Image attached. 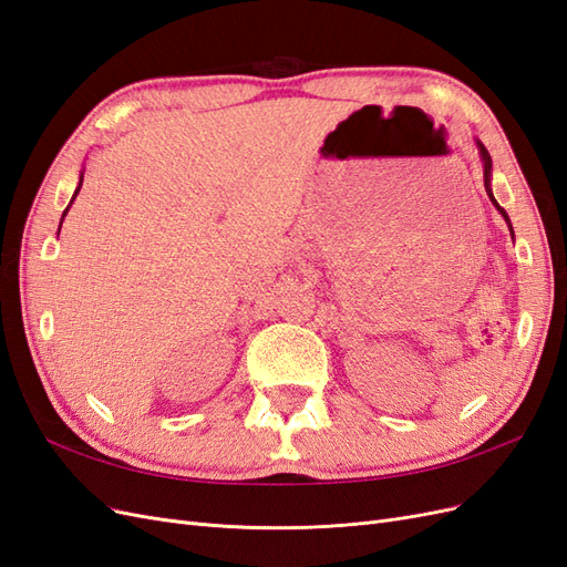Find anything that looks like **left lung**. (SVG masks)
<instances>
[{
    "instance_id": "1",
    "label": "left lung",
    "mask_w": 567,
    "mask_h": 567,
    "mask_svg": "<svg viewBox=\"0 0 567 567\" xmlns=\"http://www.w3.org/2000/svg\"><path fill=\"white\" fill-rule=\"evenodd\" d=\"M475 146H477V153H480V163H483V177H485V192H487V196H489V200L494 203V208L502 213V217L506 219V225H508V229H511V236H513V225H511V219H508V215H506V210L502 208L499 203H496V198H494V194H492V156H489V151L483 146V142L480 140H475Z\"/></svg>"
}]
</instances>
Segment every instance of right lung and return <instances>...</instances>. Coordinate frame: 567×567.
I'll return each instance as SVG.
<instances>
[{
    "label": "right lung",
    "mask_w": 567,
    "mask_h": 567,
    "mask_svg": "<svg viewBox=\"0 0 567 567\" xmlns=\"http://www.w3.org/2000/svg\"><path fill=\"white\" fill-rule=\"evenodd\" d=\"M82 177H84V173H80V184H78V188H75V194H73V198H71V203H73V200H75V196H78V194H80V186H82ZM71 203H68V208H71ZM68 208H65V210H63V215H61V225H63V217H65V215H68ZM61 225H59V231H61Z\"/></svg>",
    "instance_id": "obj_1"
}]
</instances>
